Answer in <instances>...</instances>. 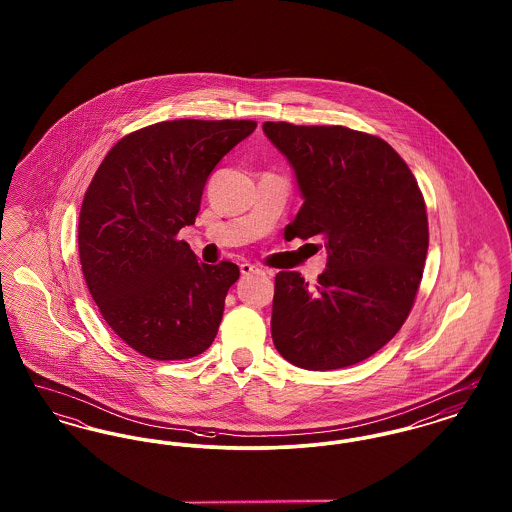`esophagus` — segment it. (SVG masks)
<instances>
[{"label": "esophagus", "mask_w": 512, "mask_h": 512, "mask_svg": "<svg viewBox=\"0 0 512 512\" xmlns=\"http://www.w3.org/2000/svg\"><path fill=\"white\" fill-rule=\"evenodd\" d=\"M240 272H242V274H251V272H259V267H255V265H251V263H242V265H240Z\"/></svg>", "instance_id": "1"}]
</instances>
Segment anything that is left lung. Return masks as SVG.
I'll use <instances>...</instances> for the list:
<instances>
[{
  "instance_id": "8db88e82",
  "label": "left lung",
  "mask_w": 512,
  "mask_h": 512,
  "mask_svg": "<svg viewBox=\"0 0 512 512\" xmlns=\"http://www.w3.org/2000/svg\"><path fill=\"white\" fill-rule=\"evenodd\" d=\"M305 197L286 226L322 240L317 284L295 270L274 278L272 341L292 365L334 370L374 355L413 309L428 251L424 195L407 163L378 136L347 126L265 122Z\"/></svg>"
}]
</instances>
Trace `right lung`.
I'll return each instance as SVG.
<instances>
[{"label": "right lung", "instance_id": "add662e5", "mask_svg": "<svg viewBox=\"0 0 512 512\" xmlns=\"http://www.w3.org/2000/svg\"><path fill=\"white\" fill-rule=\"evenodd\" d=\"M255 126L180 119L140 128L109 149L84 194L86 286L113 332L144 357L192 359L219 332L240 268L199 263L178 232L194 224L215 165Z\"/></svg>", "mask_w": 512, "mask_h": 512}]
</instances>
